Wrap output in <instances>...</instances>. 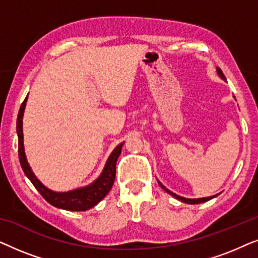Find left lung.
I'll return each instance as SVG.
<instances>
[{
    "mask_svg": "<svg viewBox=\"0 0 258 258\" xmlns=\"http://www.w3.org/2000/svg\"><path fill=\"white\" fill-rule=\"evenodd\" d=\"M217 74H218V75H220L221 79L225 80V76L223 75V73H222V70H221L220 68H217ZM158 183H160V182H158ZM160 185H161L162 188H163L168 194H170L171 196H174L175 199H177V200H179V201H182V202L188 203V204H199V203H203V202H207V201H209V200H211V199H214V197H216V195H215V196H210V197H203V199H192V200H191V199H184V197H181V196L176 195V194H174V192H171L170 190H168L167 188H165L164 185H162L161 183H160Z\"/></svg>",
    "mask_w": 258,
    "mask_h": 258,
    "instance_id": "left-lung-1",
    "label": "left lung"
}]
</instances>
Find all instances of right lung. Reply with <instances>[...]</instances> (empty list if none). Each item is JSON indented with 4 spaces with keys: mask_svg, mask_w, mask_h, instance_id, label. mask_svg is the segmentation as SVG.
<instances>
[{
    "mask_svg": "<svg viewBox=\"0 0 258 258\" xmlns=\"http://www.w3.org/2000/svg\"><path fill=\"white\" fill-rule=\"evenodd\" d=\"M28 96L24 98L20 107L19 115H17V122H16V130L17 136H19V158L20 163L22 165V169L27 177L30 179L35 188L38 190L42 197L52 204L54 207L61 208V209L72 210V211H86L90 208L96 206L101 200H103L105 195L110 191L112 184H114L115 176H116V162L119 155H121L123 143L118 144L112 151L110 156H109L107 164H105L104 170L102 172L100 177H98L94 183L90 185L84 186V188H80L73 191L68 192H55L45 188L42 183L36 178L34 172L28 164L26 154H24V147H23V132H22V118H23V111L26 108V102Z\"/></svg>",
    "mask_w": 258,
    "mask_h": 258,
    "instance_id": "1",
    "label": "right lung"
}]
</instances>
